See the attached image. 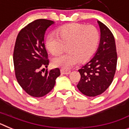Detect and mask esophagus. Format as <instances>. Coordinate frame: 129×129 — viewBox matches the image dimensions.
Masks as SVG:
<instances>
[{
	"label": "esophagus",
	"mask_w": 129,
	"mask_h": 129,
	"mask_svg": "<svg viewBox=\"0 0 129 129\" xmlns=\"http://www.w3.org/2000/svg\"><path fill=\"white\" fill-rule=\"evenodd\" d=\"M61 72L62 74H69L70 73V70H66V69H64V68H62L61 70Z\"/></svg>",
	"instance_id": "34e87169"
}]
</instances>
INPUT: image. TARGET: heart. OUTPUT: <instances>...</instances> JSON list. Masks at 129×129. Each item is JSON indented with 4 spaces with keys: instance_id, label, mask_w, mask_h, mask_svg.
<instances>
[{
    "instance_id": "heart-1",
    "label": "heart",
    "mask_w": 129,
    "mask_h": 129,
    "mask_svg": "<svg viewBox=\"0 0 129 129\" xmlns=\"http://www.w3.org/2000/svg\"><path fill=\"white\" fill-rule=\"evenodd\" d=\"M46 37V47L53 55H59L68 45V53L55 58L53 63L56 67L70 69L80 60H89L96 52L100 41V31L92 25L69 24L61 26Z\"/></svg>"
}]
</instances>
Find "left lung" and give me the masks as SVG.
Instances as JSON below:
<instances>
[{
    "label": "left lung",
    "instance_id": "1",
    "mask_svg": "<svg viewBox=\"0 0 129 129\" xmlns=\"http://www.w3.org/2000/svg\"><path fill=\"white\" fill-rule=\"evenodd\" d=\"M98 22L101 31L98 50L94 57L78 70L81 79L77 87L84 95L89 97L100 95L111 85L118 59L113 34L104 24Z\"/></svg>",
    "mask_w": 129,
    "mask_h": 129
}]
</instances>
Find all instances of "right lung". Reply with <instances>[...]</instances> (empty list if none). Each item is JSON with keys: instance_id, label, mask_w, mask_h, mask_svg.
I'll use <instances>...</instances> for the list:
<instances>
[{"instance_id": "add662e5", "label": "right lung", "mask_w": 129, "mask_h": 129, "mask_svg": "<svg viewBox=\"0 0 129 129\" xmlns=\"http://www.w3.org/2000/svg\"><path fill=\"white\" fill-rule=\"evenodd\" d=\"M53 21L37 19L19 31L13 51L15 77L20 86L28 94L40 98L50 92L55 79L61 74L58 68L46 71L50 61L44 43V34Z\"/></svg>"}]
</instances>
